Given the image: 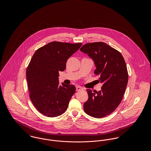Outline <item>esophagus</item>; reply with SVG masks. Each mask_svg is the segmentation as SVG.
<instances>
[{
	"instance_id": "esophagus-1",
	"label": "esophagus",
	"mask_w": 151,
	"mask_h": 151,
	"mask_svg": "<svg viewBox=\"0 0 151 151\" xmlns=\"http://www.w3.org/2000/svg\"><path fill=\"white\" fill-rule=\"evenodd\" d=\"M76 91H79L82 90V89H83V88H82V87H81L80 86H76Z\"/></svg>"
}]
</instances>
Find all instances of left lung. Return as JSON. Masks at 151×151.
Masks as SVG:
<instances>
[{
  "label": "left lung",
  "instance_id": "obj_1",
  "mask_svg": "<svg viewBox=\"0 0 151 151\" xmlns=\"http://www.w3.org/2000/svg\"><path fill=\"white\" fill-rule=\"evenodd\" d=\"M93 59L99 75L101 89L93 92L87 89L88 99L84 104L85 112L101 118L113 112L121 103L128 80L126 63L121 53L103 42L89 43L80 49Z\"/></svg>",
  "mask_w": 151,
  "mask_h": 151
}]
</instances>
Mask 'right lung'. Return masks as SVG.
Here are the masks:
<instances>
[{
  "label": "right lung",
  "mask_w": 151,
  "mask_h": 151,
  "mask_svg": "<svg viewBox=\"0 0 151 151\" xmlns=\"http://www.w3.org/2000/svg\"><path fill=\"white\" fill-rule=\"evenodd\" d=\"M52 42L36 51L26 71L29 98L37 110L53 117L65 112L76 92L75 86L59 84V72L64 71L68 59L81 46Z\"/></svg>",
  "instance_id": "right-lung-1"
}]
</instances>
